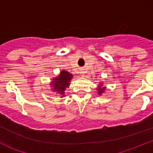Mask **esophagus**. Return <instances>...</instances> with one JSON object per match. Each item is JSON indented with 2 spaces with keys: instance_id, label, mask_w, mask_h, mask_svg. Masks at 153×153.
I'll return each instance as SVG.
<instances>
[{
  "instance_id": "34e87169",
  "label": "esophagus",
  "mask_w": 153,
  "mask_h": 153,
  "mask_svg": "<svg viewBox=\"0 0 153 153\" xmlns=\"http://www.w3.org/2000/svg\"><path fill=\"white\" fill-rule=\"evenodd\" d=\"M80 73H81V75H84V74H85V71H81V72H80Z\"/></svg>"
}]
</instances>
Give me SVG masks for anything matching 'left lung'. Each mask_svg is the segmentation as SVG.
I'll return each instance as SVG.
<instances>
[{"mask_svg": "<svg viewBox=\"0 0 153 153\" xmlns=\"http://www.w3.org/2000/svg\"><path fill=\"white\" fill-rule=\"evenodd\" d=\"M97 90L99 91H98V94H100L102 93V92H104V88H99L97 89Z\"/></svg>", "mask_w": 153, "mask_h": 153, "instance_id": "1", "label": "left lung"}]
</instances>
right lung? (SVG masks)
<instances>
[{
    "label": "right lung",
    "mask_w": 153,
    "mask_h": 153,
    "mask_svg": "<svg viewBox=\"0 0 153 153\" xmlns=\"http://www.w3.org/2000/svg\"><path fill=\"white\" fill-rule=\"evenodd\" d=\"M73 75H70L69 72L66 71H62L60 72L59 76L55 78L53 82V90L59 93L60 95H65V90L66 88L69 86L70 80L71 79Z\"/></svg>",
    "instance_id": "1"
}]
</instances>
